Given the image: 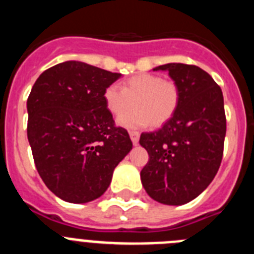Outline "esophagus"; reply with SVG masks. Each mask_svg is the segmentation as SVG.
<instances>
[{
	"instance_id": "obj_1",
	"label": "esophagus",
	"mask_w": 254,
	"mask_h": 254,
	"mask_svg": "<svg viewBox=\"0 0 254 254\" xmlns=\"http://www.w3.org/2000/svg\"><path fill=\"white\" fill-rule=\"evenodd\" d=\"M129 137H131L133 145H137L138 140H140V133L137 131H129Z\"/></svg>"
}]
</instances>
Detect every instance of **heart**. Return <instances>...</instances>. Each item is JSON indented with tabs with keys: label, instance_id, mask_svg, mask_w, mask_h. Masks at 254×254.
<instances>
[{
	"label": "heart",
	"instance_id": "obj_1",
	"mask_svg": "<svg viewBox=\"0 0 254 254\" xmlns=\"http://www.w3.org/2000/svg\"><path fill=\"white\" fill-rule=\"evenodd\" d=\"M105 107L113 116H121L134 105V111L118 120L121 126L136 128L152 125L163 126L172 120L181 102V90L176 81L152 73H138L122 82L109 85L104 90Z\"/></svg>",
	"mask_w": 254,
	"mask_h": 254
}]
</instances>
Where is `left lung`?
Masks as SVG:
<instances>
[{
    "label": "left lung",
    "instance_id": "1",
    "mask_svg": "<svg viewBox=\"0 0 254 254\" xmlns=\"http://www.w3.org/2000/svg\"><path fill=\"white\" fill-rule=\"evenodd\" d=\"M181 90L176 114L160 129L141 133L149 154L141 182L164 205H185L207 188L221 164L226 118L223 91L206 71L193 64H167Z\"/></svg>",
    "mask_w": 254,
    "mask_h": 254
}]
</instances>
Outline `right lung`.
Returning a JSON list of instances; mask_svg holds the SVG:
<instances>
[{
  "mask_svg": "<svg viewBox=\"0 0 254 254\" xmlns=\"http://www.w3.org/2000/svg\"><path fill=\"white\" fill-rule=\"evenodd\" d=\"M121 77L67 61L46 69L28 98V140L47 187L71 203L90 202L109 187L114 168L132 149L117 127L104 90Z\"/></svg>",
  "mask_w": 254,
  "mask_h": 254,
  "instance_id": "obj_1",
  "label": "right lung"
}]
</instances>
